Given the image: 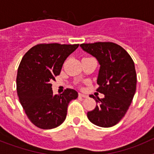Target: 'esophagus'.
<instances>
[{
    "label": "esophagus",
    "mask_w": 154,
    "mask_h": 154,
    "mask_svg": "<svg viewBox=\"0 0 154 154\" xmlns=\"http://www.w3.org/2000/svg\"><path fill=\"white\" fill-rule=\"evenodd\" d=\"M79 97H82V98L87 97L86 95H85V94H82V93H79Z\"/></svg>",
    "instance_id": "obj_1"
}]
</instances>
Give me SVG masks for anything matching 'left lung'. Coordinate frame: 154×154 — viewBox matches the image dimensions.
Listing matches in <instances>:
<instances>
[{"mask_svg": "<svg viewBox=\"0 0 154 154\" xmlns=\"http://www.w3.org/2000/svg\"><path fill=\"white\" fill-rule=\"evenodd\" d=\"M80 46L99 62L96 91L105 95L103 99L89 96L96 100V106L87 112L88 119L101 127L115 126L126 113L136 92L134 62L123 48L113 42L84 43Z\"/></svg>", "mask_w": 154, "mask_h": 154, "instance_id": "left-lung-1", "label": "left lung"}]
</instances>
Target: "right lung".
<instances>
[{
    "label": "right lung",
    "mask_w": 154,
    "mask_h": 154,
    "mask_svg": "<svg viewBox=\"0 0 154 154\" xmlns=\"http://www.w3.org/2000/svg\"><path fill=\"white\" fill-rule=\"evenodd\" d=\"M79 45L38 44L23 56L17 69V92L27 116L37 127L49 130L66 118L71 100L78 92L66 89L53 95L51 82L60 74L64 62Z\"/></svg>",
    "instance_id": "right-lung-1"
}]
</instances>
